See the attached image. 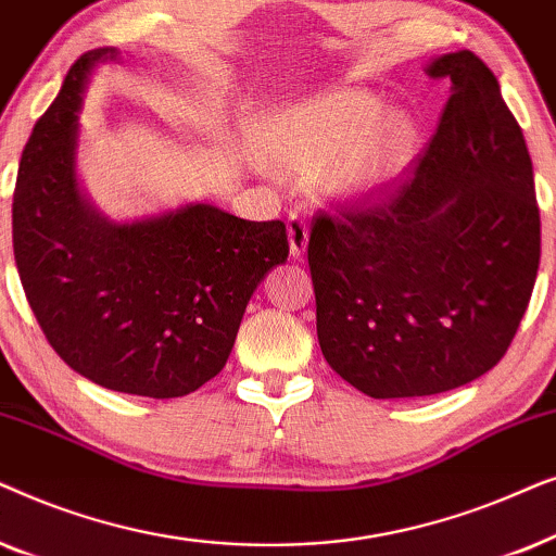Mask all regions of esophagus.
Returning <instances> with one entry per match:
<instances>
[{
	"label": "esophagus",
	"instance_id": "esophagus-1",
	"mask_svg": "<svg viewBox=\"0 0 556 556\" xmlns=\"http://www.w3.org/2000/svg\"><path fill=\"white\" fill-rule=\"evenodd\" d=\"M288 242H291V255L293 257H303L308 248V223L306 217L293 215L288 217Z\"/></svg>",
	"mask_w": 556,
	"mask_h": 556
}]
</instances>
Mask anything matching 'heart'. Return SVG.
<instances>
[{
    "label": "heart",
    "instance_id": "1",
    "mask_svg": "<svg viewBox=\"0 0 556 556\" xmlns=\"http://www.w3.org/2000/svg\"><path fill=\"white\" fill-rule=\"evenodd\" d=\"M364 90H337L270 113L265 147L283 174L326 166L333 192L367 197L405 177L417 154V124L405 111L386 113Z\"/></svg>",
    "mask_w": 556,
    "mask_h": 556
}]
</instances>
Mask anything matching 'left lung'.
I'll return each instance as SVG.
<instances>
[{"mask_svg":"<svg viewBox=\"0 0 556 556\" xmlns=\"http://www.w3.org/2000/svg\"><path fill=\"white\" fill-rule=\"evenodd\" d=\"M425 73L453 86L413 177L371 207L318 212L308 238L324 359L375 400L447 392L496 367L542 253L531 156L496 75L470 50Z\"/></svg>","mask_w":556,"mask_h":556,"instance_id":"8db88e82","label":"left lung"}]
</instances>
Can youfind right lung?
<instances>
[{
    "instance_id": "add662e5",
    "label": "right lung",
    "mask_w": 556,
    "mask_h": 556,
    "mask_svg": "<svg viewBox=\"0 0 556 556\" xmlns=\"http://www.w3.org/2000/svg\"><path fill=\"white\" fill-rule=\"evenodd\" d=\"M105 60L118 50L75 60L22 151L14 263L67 367L113 392L185 397L223 371L250 295L286 263V225L202 202L136 223L105 219L75 177L83 93Z\"/></svg>"
}]
</instances>
